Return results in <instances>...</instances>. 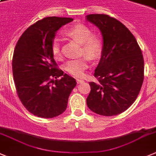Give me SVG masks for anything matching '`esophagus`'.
<instances>
[{
    "label": "esophagus",
    "mask_w": 156,
    "mask_h": 156,
    "mask_svg": "<svg viewBox=\"0 0 156 156\" xmlns=\"http://www.w3.org/2000/svg\"><path fill=\"white\" fill-rule=\"evenodd\" d=\"M76 82L77 83H82L83 82H84L83 80H81V79H76Z\"/></svg>",
    "instance_id": "esophagus-1"
}]
</instances>
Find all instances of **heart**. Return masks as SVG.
Instances as JSON below:
<instances>
[{
    "label": "heart",
    "instance_id": "1",
    "mask_svg": "<svg viewBox=\"0 0 156 156\" xmlns=\"http://www.w3.org/2000/svg\"><path fill=\"white\" fill-rule=\"evenodd\" d=\"M64 35L76 39L80 42L81 55H87L91 59H97L101 55L104 48V42L101 35L92 33V30L83 24H76L66 30ZM52 56L56 60L62 58V49L59 41L55 39L51 45ZM89 67V58L87 56L69 60L65 64V69L67 73L76 77L83 76L84 73Z\"/></svg>",
    "mask_w": 156,
    "mask_h": 156
}]
</instances>
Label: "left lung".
<instances>
[{"label":"left lung","mask_w":156,"mask_h":156,"mask_svg":"<svg viewBox=\"0 0 156 156\" xmlns=\"http://www.w3.org/2000/svg\"><path fill=\"white\" fill-rule=\"evenodd\" d=\"M101 30L104 48L94 72L98 80L90 82L88 108L103 116H114L135 102L144 80V58L132 33L116 18L108 15L87 16Z\"/></svg>","instance_id":"1"}]
</instances>
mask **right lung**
<instances>
[{
	"instance_id": "1",
	"label": "right lung",
	"mask_w": 156,
	"mask_h": 156,
	"mask_svg": "<svg viewBox=\"0 0 156 156\" xmlns=\"http://www.w3.org/2000/svg\"><path fill=\"white\" fill-rule=\"evenodd\" d=\"M71 18L47 17L28 27L18 39L12 72L20 101L35 116L52 118L63 113L76 85L75 79L58 69L51 45L55 32Z\"/></svg>"
}]
</instances>
